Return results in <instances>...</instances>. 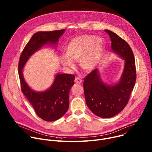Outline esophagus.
<instances>
[{"instance_id":"esophagus-1","label":"esophagus","mask_w":152,"mask_h":152,"mask_svg":"<svg viewBox=\"0 0 152 152\" xmlns=\"http://www.w3.org/2000/svg\"><path fill=\"white\" fill-rule=\"evenodd\" d=\"M75 83H76L80 84V83H81L82 82V80L80 79L79 78V77H76L75 79Z\"/></svg>"}]
</instances>
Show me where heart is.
<instances>
[{"instance_id": "obj_1", "label": "heart", "mask_w": 152, "mask_h": 152, "mask_svg": "<svg viewBox=\"0 0 152 152\" xmlns=\"http://www.w3.org/2000/svg\"><path fill=\"white\" fill-rule=\"evenodd\" d=\"M104 50V42L100 37L82 35L72 39L65 49L66 56L61 62L67 69H74L73 62H78L80 68L89 73L99 66Z\"/></svg>"}]
</instances>
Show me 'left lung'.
<instances>
[{
  "mask_svg": "<svg viewBox=\"0 0 152 152\" xmlns=\"http://www.w3.org/2000/svg\"><path fill=\"white\" fill-rule=\"evenodd\" d=\"M111 40L112 51L122 58L124 66L120 80L108 85L102 80L98 69L84 79L83 88L86 103L96 115L104 118L120 113L127 104L136 81L135 61L127 42L114 32L105 30Z\"/></svg>",
  "mask_w": 152,
  "mask_h": 152,
  "instance_id": "1",
  "label": "left lung"
}]
</instances>
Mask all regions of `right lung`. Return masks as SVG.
Listing matches in <instances>:
<instances>
[{
    "label": "right lung",
    "instance_id": "add662e5",
    "mask_svg": "<svg viewBox=\"0 0 152 152\" xmlns=\"http://www.w3.org/2000/svg\"><path fill=\"white\" fill-rule=\"evenodd\" d=\"M65 29L44 32L33 35L20 57L18 75L21 90L31 104L37 115L47 121H53L62 117L69 106V92L75 76L70 74H56L50 87L44 91H35L25 80L23 69L30 57L45 45L56 47Z\"/></svg>",
    "mask_w": 152,
    "mask_h": 152
}]
</instances>
